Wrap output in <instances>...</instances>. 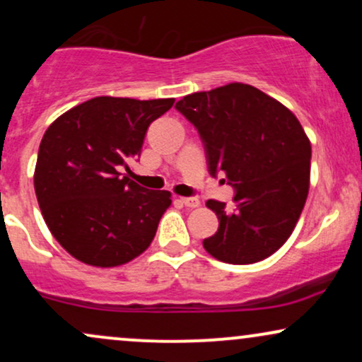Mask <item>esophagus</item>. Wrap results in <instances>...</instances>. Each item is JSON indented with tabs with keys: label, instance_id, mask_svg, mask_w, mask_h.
<instances>
[{
	"label": "esophagus",
	"instance_id": "1",
	"mask_svg": "<svg viewBox=\"0 0 362 362\" xmlns=\"http://www.w3.org/2000/svg\"><path fill=\"white\" fill-rule=\"evenodd\" d=\"M180 201H182V204L187 206V207H190V209H194V207L201 206V201H199L197 197H182Z\"/></svg>",
	"mask_w": 362,
	"mask_h": 362
}]
</instances>
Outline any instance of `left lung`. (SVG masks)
Masks as SVG:
<instances>
[{
	"instance_id": "left-lung-1",
	"label": "left lung",
	"mask_w": 362,
	"mask_h": 362,
	"mask_svg": "<svg viewBox=\"0 0 362 362\" xmlns=\"http://www.w3.org/2000/svg\"><path fill=\"white\" fill-rule=\"evenodd\" d=\"M201 134L207 168L226 175L236 209L209 201L219 219L206 252L226 264H255L293 233L310 189L311 144L288 107L252 85L230 83L177 102ZM224 180V178H223Z\"/></svg>"
}]
</instances>
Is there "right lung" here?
I'll list each match as a JSON object with an SVG mask.
<instances>
[{"label": "right lung", "instance_id": "add662e5", "mask_svg": "<svg viewBox=\"0 0 362 362\" xmlns=\"http://www.w3.org/2000/svg\"><path fill=\"white\" fill-rule=\"evenodd\" d=\"M173 102L95 97L47 127L37 156L35 195L52 236L76 260L117 267L153 242L172 194L144 189L120 170L141 155L149 124Z\"/></svg>", "mask_w": 362, "mask_h": 362}]
</instances>
